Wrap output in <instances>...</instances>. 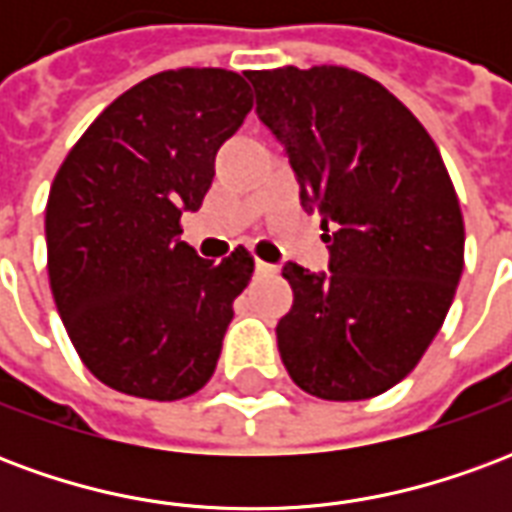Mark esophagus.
I'll use <instances>...</instances> for the list:
<instances>
[{"mask_svg":"<svg viewBox=\"0 0 512 512\" xmlns=\"http://www.w3.org/2000/svg\"><path fill=\"white\" fill-rule=\"evenodd\" d=\"M255 271H257V274H263V277H268V274H277V266H271V263H263V260H257Z\"/></svg>","mask_w":512,"mask_h":512,"instance_id":"esophagus-1","label":"esophagus"}]
</instances>
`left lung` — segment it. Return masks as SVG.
Here are the masks:
<instances>
[{"mask_svg":"<svg viewBox=\"0 0 512 512\" xmlns=\"http://www.w3.org/2000/svg\"><path fill=\"white\" fill-rule=\"evenodd\" d=\"M257 115L321 213L329 274L288 263L277 323L293 384L367 400L417 367L463 271V213L425 126L384 84L343 65L252 71Z\"/></svg>","mask_w":512,"mask_h":512,"instance_id":"8db88e82","label":"left lung"}]
</instances>
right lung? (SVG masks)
<instances>
[{
  "label": "right lung",
  "instance_id": "add662e5",
  "mask_svg": "<svg viewBox=\"0 0 512 512\" xmlns=\"http://www.w3.org/2000/svg\"><path fill=\"white\" fill-rule=\"evenodd\" d=\"M252 109L244 76L178 68L115 98L71 147L46 202L54 304L84 367L145 400L208 384L233 301L255 271L180 241V216L211 189L216 150Z\"/></svg>",
  "mask_w": 512,
  "mask_h": 512
}]
</instances>
